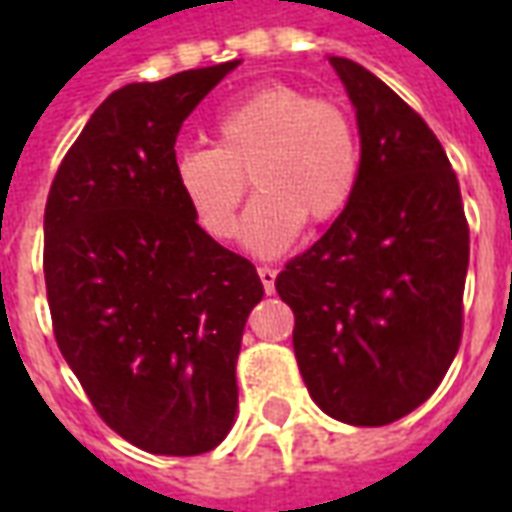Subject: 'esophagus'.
<instances>
[{
    "label": "esophagus",
    "instance_id": "obj_1",
    "mask_svg": "<svg viewBox=\"0 0 512 512\" xmlns=\"http://www.w3.org/2000/svg\"><path fill=\"white\" fill-rule=\"evenodd\" d=\"M257 277H260V282H263L266 293H274V282H277V268L260 266V268H257Z\"/></svg>",
    "mask_w": 512,
    "mask_h": 512
}]
</instances>
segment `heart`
Here are the masks:
<instances>
[{"label":"heart","instance_id":"obj_1","mask_svg":"<svg viewBox=\"0 0 512 512\" xmlns=\"http://www.w3.org/2000/svg\"><path fill=\"white\" fill-rule=\"evenodd\" d=\"M216 145H186L172 158L180 200L202 233L230 238L246 194L241 241L274 255L296 241L307 219L326 224L354 200L359 139L343 106L312 98L290 84H266L222 106L213 117Z\"/></svg>","mask_w":512,"mask_h":512}]
</instances>
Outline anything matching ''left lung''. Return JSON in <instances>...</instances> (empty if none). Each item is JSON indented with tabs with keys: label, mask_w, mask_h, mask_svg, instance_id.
Wrapping results in <instances>:
<instances>
[{
	"label": "left lung",
	"mask_w": 512,
	"mask_h": 512,
	"mask_svg": "<svg viewBox=\"0 0 512 512\" xmlns=\"http://www.w3.org/2000/svg\"><path fill=\"white\" fill-rule=\"evenodd\" d=\"M356 109L362 169L321 241L277 277L293 351L329 417L378 428L422 406L458 354L469 224L444 147L378 76L329 57Z\"/></svg>",
	"instance_id": "obj_1"
}]
</instances>
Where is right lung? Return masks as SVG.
I'll use <instances>...</instances> for the list:
<instances>
[{
	"label": "right lung",
	"instance_id": "add662e5",
	"mask_svg": "<svg viewBox=\"0 0 512 512\" xmlns=\"http://www.w3.org/2000/svg\"><path fill=\"white\" fill-rule=\"evenodd\" d=\"M238 60L126 84L62 158L43 216L54 337L134 447L200 455L230 433L235 362L263 282L202 233L172 178L183 120Z\"/></svg>",
	"mask_w": 512,
	"mask_h": 512
}]
</instances>
